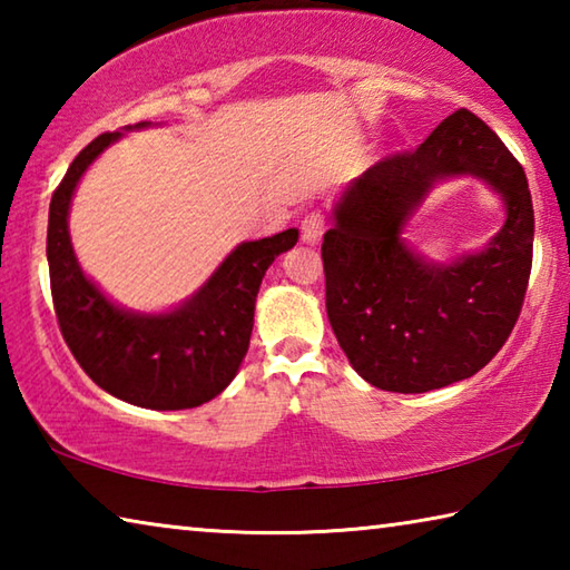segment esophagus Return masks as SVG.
<instances>
[{"mask_svg": "<svg viewBox=\"0 0 570 570\" xmlns=\"http://www.w3.org/2000/svg\"><path fill=\"white\" fill-rule=\"evenodd\" d=\"M324 228H326V220H324L322 210H312V214H306L302 218V238H304V244H316V240L322 238Z\"/></svg>", "mask_w": 570, "mask_h": 570, "instance_id": "34e87169", "label": "esophagus"}]
</instances>
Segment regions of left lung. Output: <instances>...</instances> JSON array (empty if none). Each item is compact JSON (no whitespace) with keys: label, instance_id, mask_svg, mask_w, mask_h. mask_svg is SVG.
I'll use <instances>...</instances> for the list:
<instances>
[{"label":"left lung","instance_id":"obj_1","mask_svg":"<svg viewBox=\"0 0 570 570\" xmlns=\"http://www.w3.org/2000/svg\"><path fill=\"white\" fill-rule=\"evenodd\" d=\"M478 175L509 218L485 252L450 267L422 263L401 226L438 179ZM525 170L475 112L460 108L414 150L392 153L346 188L324 234L326 316L336 342L374 387L420 394L480 372L503 350L533 264Z\"/></svg>","mask_w":570,"mask_h":570}]
</instances>
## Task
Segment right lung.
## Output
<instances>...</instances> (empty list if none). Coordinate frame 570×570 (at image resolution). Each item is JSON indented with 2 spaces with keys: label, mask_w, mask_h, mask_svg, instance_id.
<instances>
[{
  "label": "right lung",
  "mask_w": 570,
  "mask_h": 570,
  "mask_svg": "<svg viewBox=\"0 0 570 570\" xmlns=\"http://www.w3.org/2000/svg\"><path fill=\"white\" fill-rule=\"evenodd\" d=\"M138 122L135 128H142ZM120 138L102 132L67 168L50 200L47 262L62 340L85 374L122 402L148 410L198 407L236 377L254 330V304L266 268L292 248L298 230L240 244L206 286L170 314L122 312L85 278L67 230L77 180Z\"/></svg>",
  "instance_id": "right-lung-1"
}]
</instances>
